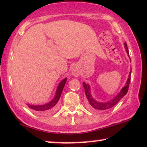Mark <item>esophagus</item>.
<instances>
[{"mask_svg":"<svg viewBox=\"0 0 147 147\" xmlns=\"http://www.w3.org/2000/svg\"><path fill=\"white\" fill-rule=\"evenodd\" d=\"M72 74H73V75L74 76H78L80 75L79 70H78L77 68H73V69H72Z\"/></svg>","mask_w":147,"mask_h":147,"instance_id":"1","label":"esophagus"}]
</instances>
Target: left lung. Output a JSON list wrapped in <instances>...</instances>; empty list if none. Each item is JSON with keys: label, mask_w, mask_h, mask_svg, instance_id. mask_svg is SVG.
<instances>
[{"label": "left lung", "mask_w": 147, "mask_h": 147, "mask_svg": "<svg viewBox=\"0 0 147 147\" xmlns=\"http://www.w3.org/2000/svg\"><path fill=\"white\" fill-rule=\"evenodd\" d=\"M124 45H125V48L126 49L127 53L128 54V57H129V56L127 45L126 42H125ZM130 61H131V59H130ZM131 71H130L129 74V77L127 78V80L125 84V86L122 88L119 92L118 93L114 98L107 102H99L95 100L91 94L90 86V85L88 84H86V82H83V86L84 88L85 94H86L88 102V106H89L90 109H92V110H95V111H104V110H107V109H110L111 108H113V106H115V105L119 102V100H121V98H123V97L124 96H125L126 94L127 93L129 86L130 80H131Z\"/></svg>", "instance_id": "left-lung-1"}]
</instances>
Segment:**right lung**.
<instances>
[{
  "label": "right lung",
  "instance_id": "right-lung-1",
  "mask_svg": "<svg viewBox=\"0 0 147 147\" xmlns=\"http://www.w3.org/2000/svg\"><path fill=\"white\" fill-rule=\"evenodd\" d=\"M67 80V78H65L59 84L56 90L55 95L54 98L49 102L46 103L45 104L42 105H32V104H27L28 106L30 109L34 110L35 112L39 113V114H43V113H50L51 111H54L57 107V104L61 98V93H62L63 88H64L65 83Z\"/></svg>",
  "mask_w": 147,
  "mask_h": 147
}]
</instances>
